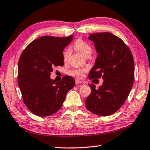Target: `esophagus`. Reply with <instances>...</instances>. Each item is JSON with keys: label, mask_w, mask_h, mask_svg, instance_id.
I'll list each match as a JSON object with an SVG mask.
<instances>
[{"label": "esophagus", "mask_w": 150, "mask_h": 150, "mask_svg": "<svg viewBox=\"0 0 150 150\" xmlns=\"http://www.w3.org/2000/svg\"><path fill=\"white\" fill-rule=\"evenodd\" d=\"M75 83L77 85H79V84H83V81H79V80H78V79H77V80H75Z\"/></svg>", "instance_id": "obj_1"}]
</instances>
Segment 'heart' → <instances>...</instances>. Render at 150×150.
Wrapping results in <instances>:
<instances>
[{
  "instance_id": "b5f03b06",
  "label": "heart",
  "mask_w": 150,
  "mask_h": 150,
  "mask_svg": "<svg viewBox=\"0 0 150 150\" xmlns=\"http://www.w3.org/2000/svg\"><path fill=\"white\" fill-rule=\"evenodd\" d=\"M75 50H77L78 52L81 53V54L85 57H88L93 52L92 47L88 44L87 42L82 39H77L74 42L73 44ZM70 55V50L67 49L63 52V57L64 61L68 59ZM87 71V68H78V69H73L69 71V75L72 77H74L78 79H81L83 77L85 73Z\"/></svg>"
}]
</instances>
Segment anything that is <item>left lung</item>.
Listing matches in <instances>:
<instances>
[{"label": "left lung", "instance_id": "obj_1", "mask_svg": "<svg viewBox=\"0 0 150 150\" xmlns=\"http://www.w3.org/2000/svg\"><path fill=\"white\" fill-rule=\"evenodd\" d=\"M98 56L88 75L89 79H103V85L86 98L88 110L98 116H108L118 111L125 103L133 86L134 62L130 50L120 38L110 32L90 34Z\"/></svg>", "mask_w": 150, "mask_h": 150}]
</instances>
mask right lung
I'll return each mask as SVG.
<instances>
[{"label":"right lung","mask_w":150,"mask_h":150,"mask_svg":"<svg viewBox=\"0 0 150 150\" xmlns=\"http://www.w3.org/2000/svg\"><path fill=\"white\" fill-rule=\"evenodd\" d=\"M66 38L40 37L27 45L18 61V83L23 102L34 115L47 116L62 108L75 81L66 75L58 82L50 79L53 68L63 65V51L72 40Z\"/></svg>","instance_id":"1"}]
</instances>
